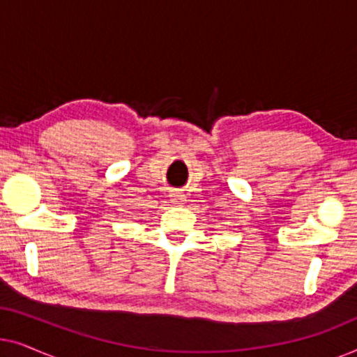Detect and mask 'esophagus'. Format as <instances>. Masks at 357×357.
Listing matches in <instances>:
<instances>
[{
  "label": "esophagus",
  "instance_id": "1",
  "mask_svg": "<svg viewBox=\"0 0 357 357\" xmlns=\"http://www.w3.org/2000/svg\"><path fill=\"white\" fill-rule=\"evenodd\" d=\"M170 202H172L174 204H177V206H182V204L187 202V199H185V195L174 192V193H170Z\"/></svg>",
  "mask_w": 357,
  "mask_h": 357
}]
</instances>
